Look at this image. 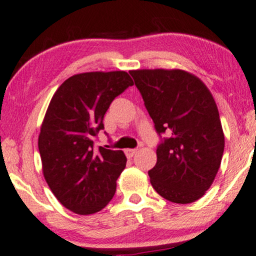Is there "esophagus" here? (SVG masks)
Here are the masks:
<instances>
[{
	"instance_id": "1",
	"label": "esophagus",
	"mask_w": 256,
	"mask_h": 256,
	"mask_svg": "<svg viewBox=\"0 0 256 256\" xmlns=\"http://www.w3.org/2000/svg\"><path fill=\"white\" fill-rule=\"evenodd\" d=\"M138 152V150L136 148H127V150H124V153H126V156H127L128 158H132V156H134V154Z\"/></svg>"
}]
</instances>
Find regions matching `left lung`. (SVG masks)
Here are the masks:
<instances>
[{"label":"left lung","mask_w":256,"mask_h":256,"mask_svg":"<svg viewBox=\"0 0 256 256\" xmlns=\"http://www.w3.org/2000/svg\"><path fill=\"white\" fill-rule=\"evenodd\" d=\"M156 133H166L148 171L153 188L178 204L203 197L215 180L224 150V134L212 94L184 70L129 71Z\"/></svg>","instance_id":"left-lung-1"}]
</instances>
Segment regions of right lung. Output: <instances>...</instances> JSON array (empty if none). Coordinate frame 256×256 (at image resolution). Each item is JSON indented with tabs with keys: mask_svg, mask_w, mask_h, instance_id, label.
<instances>
[{
	"mask_svg": "<svg viewBox=\"0 0 256 256\" xmlns=\"http://www.w3.org/2000/svg\"><path fill=\"white\" fill-rule=\"evenodd\" d=\"M133 80L124 71L85 72L68 78L53 94L40 128L45 180L56 200L78 215L98 212L112 200L127 158L122 150H96L109 106Z\"/></svg>",
	"mask_w": 256,
	"mask_h": 256,
	"instance_id": "add662e5",
	"label": "right lung"
}]
</instances>
